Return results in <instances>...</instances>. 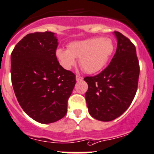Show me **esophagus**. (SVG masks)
Returning a JSON list of instances; mask_svg holds the SVG:
<instances>
[{
  "mask_svg": "<svg viewBox=\"0 0 154 154\" xmlns=\"http://www.w3.org/2000/svg\"><path fill=\"white\" fill-rule=\"evenodd\" d=\"M75 79H76V81H82V80L83 79V77H82V76L78 75H77L75 76Z\"/></svg>",
  "mask_w": 154,
  "mask_h": 154,
  "instance_id": "1",
  "label": "esophagus"
}]
</instances>
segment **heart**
Masks as SVG:
<instances>
[{
    "label": "heart",
    "instance_id": "1",
    "mask_svg": "<svg viewBox=\"0 0 154 154\" xmlns=\"http://www.w3.org/2000/svg\"><path fill=\"white\" fill-rule=\"evenodd\" d=\"M114 43L109 38H92L69 44L68 49L58 48L56 57L65 69H70L79 58V64L88 74L103 69L114 52Z\"/></svg>",
    "mask_w": 154,
    "mask_h": 154
}]
</instances>
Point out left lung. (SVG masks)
<instances>
[{
  "label": "left lung",
  "instance_id": "1",
  "mask_svg": "<svg viewBox=\"0 0 154 154\" xmlns=\"http://www.w3.org/2000/svg\"><path fill=\"white\" fill-rule=\"evenodd\" d=\"M113 34L117 48L110 63L100 74L84 79L88 85L85 100L89 114L103 122L115 119L128 109L137 91L140 73L134 45L122 33Z\"/></svg>",
  "mask_w": 154,
  "mask_h": 154
}]
</instances>
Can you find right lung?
<instances>
[{
  "mask_svg": "<svg viewBox=\"0 0 154 154\" xmlns=\"http://www.w3.org/2000/svg\"><path fill=\"white\" fill-rule=\"evenodd\" d=\"M58 39L51 32L25 36L11 54V80L19 103L28 116L42 124L65 116L75 75L60 65Z\"/></svg>",
  "mask_w": 154,
  "mask_h": 154,
  "instance_id": "obj_1",
  "label": "right lung"
}]
</instances>
